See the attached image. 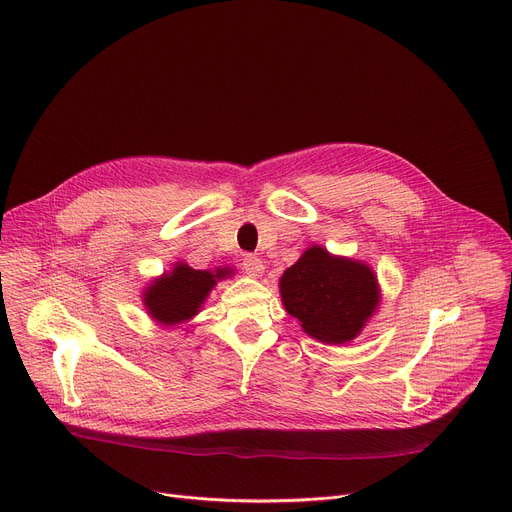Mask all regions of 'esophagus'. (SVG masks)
<instances>
[{"instance_id": "1", "label": "esophagus", "mask_w": 512, "mask_h": 512, "mask_svg": "<svg viewBox=\"0 0 512 512\" xmlns=\"http://www.w3.org/2000/svg\"><path fill=\"white\" fill-rule=\"evenodd\" d=\"M242 266H244L246 274L252 276V278H260V276L264 274V262H262V258H258V256H252V254L244 256Z\"/></svg>"}]
</instances>
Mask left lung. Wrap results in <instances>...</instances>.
<instances>
[{
	"label": "left lung",
	"mask_w": 512,
	"mask_h": 512,
	"mask_svg": "<svg viewBox=\"0 0 512 512\" xmlns=\"http://www.w3.org/2000/svg\"><path fill=\"white\" fill-rule=\"evenodd\" d=\"M280 301L303 331L327 346L356 339L380 305L378 276L370 264L307 248L278 280Z\"/></svg>",
	"instance_id": "left-lung-1"
}]
</instances>
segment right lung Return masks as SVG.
Instances as JSON below:
<instances>
[{
  "label": "right lung",
  "instance_id": "1",
  "mask_svg": "<svg viewBox=\"0 0 512 512\" xmlns=\"http://www.w3.org/2000/svg\"><path fill=\"white\" fill-rule=\"evenodd\" d=\"M234 268L195 270L179 260L170 270L152 278L142 291V303L148 317L160 327H177L191 321L205 305L209 293L223 278H232Z\"/></svg>",
  "mask_w": 512,
  "mask_h": 512
}]
</instances>
